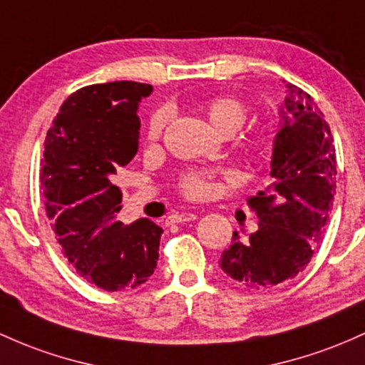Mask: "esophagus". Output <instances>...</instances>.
Wrapping results in <instances>:
<instances>
[{
  "mask_svg": "<svg viewBox=\"0 0 365 365\" xmlns=\"http://www.w3.org/2000/svg\"><path fill=\"white\" fill-rule=\"evenodd\" d=\"M197 218V215H194V213H189V211H187V213H173V215H170V223H185V222H190V220H195Z\"/></svg>",
  "mask_w": 365,
  "mask_h": 365,
  "instance_id": "obj_1",
  "label": "esophagus"
}]
</instances>
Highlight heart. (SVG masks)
Masks as SVG:
<instances>
[{
  "label": "heart",
  "instance_id": "obj_1",
  "mask_svg": "<svg viewBox=\"0 0 365 365\" xmlns=\"http://www.w3.org/2000/svg\"><path fill=\"white\" fill-rule=\"evenodd\" d=\"M206 114L216 130L225 135H232L246 123L247 115H250V109H247V106L242 100L230 97V95H216V97L207 100ZM168 123H170V110L163 107V109L152 112L149 124H147V138H149V142L154 143L161 140ZM275 142H277V130H275V126L274 124L263 123L251 128L244 135L242 147L250 154L256 155V158H263V155L270 154ZM176 187H178L180 194L183 197L190 199V201H201V199H206L213 192L211 175L201 170L185 171L178 178Z\"/></svg>",
  "mask_w": 365,
  "mask_h": 365
}]
</instances>
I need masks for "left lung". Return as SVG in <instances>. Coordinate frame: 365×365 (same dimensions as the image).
<instances>
[{
  "mask_svg": "<svg viewBox=\"0 0 365 365\" xmlns=\"http://www.w3.org/2000/svg\"><path fill=\"white\" fill-rule=\"evenodd\" d=\"M289 98L272 155V182L247 199L258 230L241 241L234 232L220 267L250 289H270L294 279L322 239L336 189V149L329 124L314 98L287 85Z\"/></svg>",
  "mask_w": 365,
  "mask_h": 365,
  "instance_id": "obj_1",
  "label": "left lung"
}]
</instances>
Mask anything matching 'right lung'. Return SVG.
<instances>
[{
    "mask_svg": "<svg viewBox=\"0 0 365 365\" xmlns=\"http://www.w3.org/2000/svg\"><path fill=\"white\" fill-rule=\"evenodd\" d=\"M150 93L137 81L85 86L67 97L46 133V215L63 256L103 291L138 287L158 265L163 228L147 218L118 222L123 194L110 182L137 155V109Z\"/></svg>",
    "mask_w": 365,
    "mask_h": 365,
    "instance_id": "obj_1",
    "label": "right lung"
}]
</instances>
